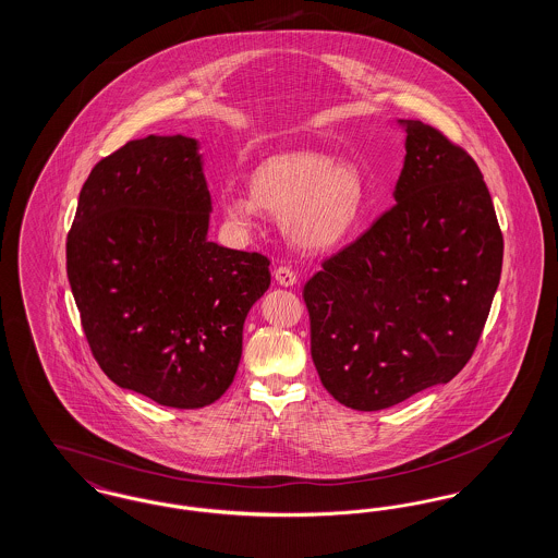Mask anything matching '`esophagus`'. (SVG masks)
Instances as JSON below:
<instances>
[{
    "mask_svg": "<svg viewBox=\"0 0 558 558\" xmlns=\"http://www.w3.org/2000/svg\"><path fill=\"white\" fill-rule=\"evenodd\" d=\"M274 278H276V282H278L280 287H294V284H296V274L292 271L291 267H276Z\"/></svg>",
    "mask_w": 558,
    "mask_h": 558,
    "instance_id": "34e87169",
    "label": "esophagus"
}]
</instances>
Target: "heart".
<instances>
[{
  "label": "heart",
  "instance_id": "1",
  "mask_svg": "<svg viewBox=\"0 0 558 558\" xmlns=\"http://www.w3.org/2000/svg\"><path fill=\"white\" fill-rule=\"evenodd\" d=\"M219 207L236 230H253L262 209L284 219L294 246L319 253L339 246L355 230L366 207V182L349 162L319 153H289L264 160L251 192L223 190Z\"/></svg>",
  "mask_w": 558,
  "mask_h": 558
}]
</instances>
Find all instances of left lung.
<instances>
[{
    "instance_id": "obj_1",
    "label": "left lung",
    "mask_w": 558,
    "mask_h": 558,
    "mask_svg": "<svg viewBox=\"0 0 558 558\" xmlns=\"http://www.w3.org/2000/svg\"><path fill=\"white\" fill-rule=\"evenodd\" d=\"M396 205L303 289L326 391L374 412L466 366L500 282L505 240L477 162L423 121H403Z\"/></svg>"
}]
</instances>
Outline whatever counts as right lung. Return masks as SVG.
<instances>
[{
    "label": "right lung",
    "instance_id": "add662e5",
    "mask_svg": "<svg viewBox=\"0 0 558 558\" xmlns=\"http://www.w3.org/2000/svg\"><path fill=\"white\" fill-rule=\"evenodd\" d=\"M211 194L198 142L132 140L81 187L66 274L89 349L108 378L194 410L234 380L248 310L269 259L207 239Z\"/></svg>",
    "mask_w": 558,
    "mask_h": 558
}]
</instances>
